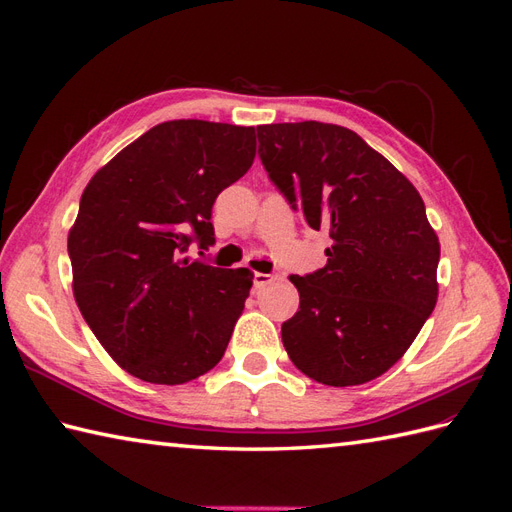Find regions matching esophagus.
Listing matches in <instances>:
<instances>
[{
    "label": "esophagus",
    "instance_id": "esophagus-1",
    "mask_svg": "<svg viewBox=\"0 0 512 512\" xmlns=\"http://www.w3.org/2000/svg\"><path fill=\"white\" fill-rule=\"evenodd\" d=\"M273 280H275V275H271V273H260V271L254 273V286H256V288L267 286V284H271Z\"/></svg>",
    "mask_w": 512,
    "mask_h": 512
}]
</instances>
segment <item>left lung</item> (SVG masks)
Segmentation results:
<instances>
[{"mask_svg":"<svg viewBox=\"0 0 512 512\" xmlns=\"http://www.w3.org/2000/svg\"><path fill=\"white\" fill-rule=\"evenodd\" d=\"M258 156L292 209L329 230V260L290 275L299 312L282 324L290 361L329 386L382 376L406 354L438 301L440 241L399 170L342 126H258Z\"/></svg>","mask_w":512,"mask_h":512,"instance_id":"8db88e82","label":"left lung"}]
</instances>
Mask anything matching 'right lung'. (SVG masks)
Segmentation results:
<instances>
[{
    "instance_id": "add662e5",
    "label": "right lung",
    "mask_w": 512,
    "mask_h": 512,
    "mask_svg": "<svg viewBox=\"0 0 512 512\" xmlns=\"http://www.w3.org/2000/svg\"><path fill=\"white\" fill-rule=\"evenodd\" d=\"M254 128L164 121L91 177L68 235L72 290L128 374L183 384L220 363L250 297V269L190 260L215 243L211 207L250 170Z\"/></svg>"
}]
</instances>
